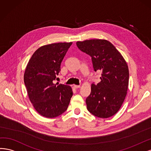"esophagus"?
<instances>
[{"label": "esophagus", "instance_id": "1", "mask_svg": "<svg viewBox=\"0 0 151 151\" xmlns=\"http://www.w3.org/2000/svg\"><path fill=\"white\" fill-rule=\"evenodd\" d=\"M73 88H80V85H73Z\"/></svg>", "mask_w": 151, "mask_h": 151}]
</instances>
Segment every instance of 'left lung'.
I'll use <instances>...</instances> for the list:
<instances>
[{"instance_id":"left-lung-1","label":"left lung","mask_w":151,"mask_h":151,"mask_svg":"<svg viewBox=\"0 0 151 151\" xmlns=\"http://www.w3.org/2000/svg\"><path fill=\"white\" fill-rule=\"evenodd\" d=\"M76 45L91 56L94 71L101 72V81L91 84L90 95L86 99V108L97 117H110L119 110L127 95L129 78L127 63L106 40L78 41Z\"/></svg>"}]
</instances>
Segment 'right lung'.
I'll list each match as a JSON object with an SVG mask.
<instances>
[{
	"instance_id": "1",
	"label": "right lung",
	"mask_w": 151,
	"mask_h": 151,
	"mask_svg": "<svg viewBox=\"0 0 151 151\" xmlns=\"http://www.w3.org/2000/svg\"><path fill=\"white\" fill-rule=\"evenodd\" d=\"M72 42H58L40 47L29 61L24 75L29 98L40 115L55 118L67 110L73 91L71 86L54 84L61 63Z\"/></svg>"
}]
</instances>
